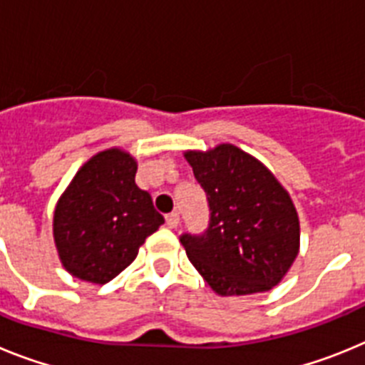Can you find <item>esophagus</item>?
Wrapping results in <instances>:
<instances>
[{
	"label": "esophagus",
	"instance_id": "1",
	"mask_svg": "<svg viewBox=\"0 0 365 365\" xmlns=\"http://www.w3.org/2000/svg\"><path fill=\"white\" fill-rule=\"evenodd\" d=\"M166 225L170 228H177V225H179V214L177 212H172V214L166 215Z\"/></svg>",
	"mask_w": 365,
	"mask_h": 365
}]
</instances>
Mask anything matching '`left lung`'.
<instances>
[{
    "mask_svg": "<svg viewBox=\"0 0 365 365\" xmlns=\"http://www.w3.org/2000/svg\"><path fill=\"white\" fill-rule=\"evenodd\" d=\"M210 219L179 237L192 265L221 296L278 285L298 256L299 222L289 193L252 155L232 144L186 151Z\"/></svg>",
    "mask_w": 365,
    "mask_h": 365,
    "instance_id": "1",
    "label": "left lung"
}]
</instances>
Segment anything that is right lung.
Instances as JSON below:
<instances>
[{
	"mask_svg": "<svg viewBox=\"0 0 365 365\" xmlns=\"http://www.w3.org/2000/svg\"><path fill=\"white\" fill-rule=\"evenodd\" d=\"M137 163L120 150L87 160L54 210V243L67 272L91 283L111 282L164 222L151 195L135 185Z\"/></svg>",
	"mask_w": 365,
	"mask_h": 365,
	"instance_id": "right-lung-1",
	"label": "right lung"
}]
</instances>
